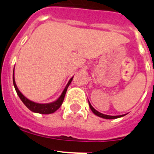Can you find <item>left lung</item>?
<instances>
[{"label": "left lung", "mask_w": 154, "mask_h": 154, "mask_svg": "<svg viewBox=\"0 0 154 154\" xmlns=\"http://www.w3.org/2000/svg\"><path fill=\"white\" fill-rule=\"evenodd\" d=\"M89 107H90L91 110H92V112H93V113L95 114V115L98 116H99V117L103 118V119H117V118L122 117V116H125V115H120V116H109V115H105V114L101 113V112H98L97 110L95 109H94L93 107L92 106V105L90 104V103H89Z\"/></svg>", "instance_id": "1"}]
</instances>
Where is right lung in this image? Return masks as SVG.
I'll return each instance as SVG.
<instances>
[{
	"label": "right lung",
	"mask_w": 154,
	"mask_h": 154,
	"mask_svg": "<svg viewBox=\"0 0 154 154\" xmlns=\"http://www.w3.org/2000/svg\"><path fill=\"white\" fill-rule=\"evenodd\" d=\"M73 79V77L70 79V80L69 81L68 84L66 85L65 88L64 89L63 92H62V95L59 96L57 100H55V102H52V103H35L33 101H31L28 99H27L25 96L21 93L19 89H17V85L15 83V80H14V75L13 74V83H14V86L15 88V90L17 92V94L18 95L19 98L21 99V101L23 102L25 106L29 109L31 111L34 112H37V113H41V114H50V113H53V112H55L57 109H59V107L62 106V103H63L64 98H65V93H66V91H67L68 87L69 86L70 83L72 82Z\"/></svg>",
	"instance_id": "obj_1"
}]
</instances>
